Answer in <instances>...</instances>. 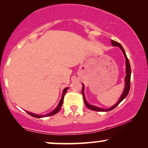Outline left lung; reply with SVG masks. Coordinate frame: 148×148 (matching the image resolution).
I'll return each mask as SVG.
<instances>
[{
    "label": "left lung",
    "instance_id": "8db88e82",
    "mask_svg": "<svg viewBox=\"0 0 148 148\" xmlns=\"http://www.w3.org/2000/svg\"><path fill=\"white\" fill-rule=\"evenodd\" d=\"M111 44L113 47H118L119 48L121 49V51H123L124 56H125V65H126V76H125V88H124V90L122 93L121 96H120V99H119L118 101L115 103V105H113V106L109 108H99L98 106H93V105L90 104L88 102L87 100L86 99V97H85V94H84V85L82 84L83 85V88H82V95H83V97H84V103L86 104V106L88 107L89 109L92 110V111H102V112H106V111H109L113 110V108H115L123 100L125 99V97L127 96L128 95L129 92H130V79H131V67H130V61H129L128 58H127V55H126V53H125V50H124L123 47H122V45H120V43L118 42L114 41V40H111Z\"/></svg>",
    "mask_w": 148,
    "mask_h": 148
}]
</instances>
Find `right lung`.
Returning <instances> with one entry per match:
<instances>
[{
    "mask_svg": "<svg viewBox=\"0 0 148 148\" xmlns=\"http://www.w3.org/2000/svg\"><path fill=\"white\" fill-rule=\"evenodd\" d=\"M67 89H68V88H64V89L63 90V92H62V97H61V99H60V101H59L58 104V106H56V108L55 109L53 110V111L51 112V113H47V114H45V115H37V114H35V113H30V112H29V111H26V112H27V113H28V114H29L30 115H31V116L34 117V118H45V117H48V116H51V115H53L56 114V113H58V111H60V110L61 106H62V103H63L64 96V95L66 94V92H67Z\"/></svg>",
    "mask_w": 148,
    "mask_h": 148,
    "instance_id": "obj_1",
    "label": "right lung"
}]
</instances>
